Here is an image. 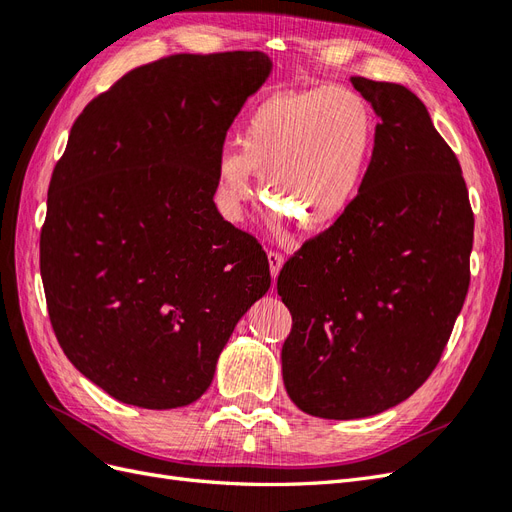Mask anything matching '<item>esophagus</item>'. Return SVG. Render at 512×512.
<instances>
[{"mask_svg":"<svg viewBox=\"0 0 512 512\" xmlns=\"http://www.w3.org/2000/svg\"><path fill=\"white\" fill-rule=\"evenodd\" d=\"M267 258H269V269H271V277H273V282H275V277H277V273H280V269H282V265H284V256L280 254V252H269L267 254Z\"/></svg>","mask_w":512,"mask_h":512,"instance_id":"obj_1","label":"esophagus"}]
</instances>
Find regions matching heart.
I'll return each instance as SVG.
<instances>
[{
  "label": "heart",
  "mask_w": 512,
  "mask_h": 512,
  "mask_svg": "<svg viewBox=\"0 0 512 512\" xmlns=\"http://www.w3.org/2000/svg\"><path fill=\"white\" fill-rule=\"evenodd\" d=\"M374 141V111L350 87L262 98L245 119L241 149L226 147L218 158L220 209L239 220L258 173L277 218H292L305 230L329 228L359 194Z\"/></svg>",
  "instance_id": "heart-1"
}]
</instances>
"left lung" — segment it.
I'll list each match as a JSON object with an SVG mask.
<instances>
[{
	"label": "left lung",
	"instance_id": "1",
	"mask_svg": "<svg viewBox=\"0 0 512 512\" xmlns=\"http://www.w3.org/2000/svg\"><path fill=\"white\" fill-rule=\"evenodd\" d=\"M380 123L354 203L277 277L292 314L282 376L299 410L348 421L436 369L470 286L474 213L453 149L397 83L350 76Z\"/></svg>",
	"mask_w": 512,
	"mask_h": 512
}]
</instances>
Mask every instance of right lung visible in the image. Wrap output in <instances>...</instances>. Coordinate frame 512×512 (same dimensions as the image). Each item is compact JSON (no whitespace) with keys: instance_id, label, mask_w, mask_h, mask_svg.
<instances>
[{"instance_id":"right-lung-1","label":"right lung","mask_w":512,"mask_h":512,"mask_svg":"<svg viewBox=\"0 0 512 512\" xmlns=\"http://www.w3.org/2000/svg\"><path fill=\"white\" fill-rule=\"evenodd\" d=\"M271 68L260 51L162 57L74 121L49 185L40 273L61 350L121 404L196 401L271 286L262 245L213 203L226 132Z\"/></svg>"}]
</instances>
